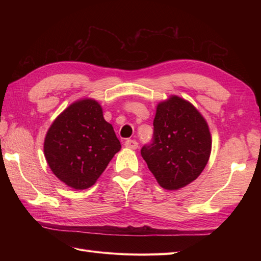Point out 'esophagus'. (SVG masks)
Masks as SVG:
<instances>
[{
    "label": "esophagus",
    "instance_id": "34e87169",
    "mask_svg": "<svg viewBox=\"0 0 261 261\" xmlns=\"http://www.w3.org/2000/svg\"><path fill=\"white\" fill-rule=\"evenodd\" d=\"M125 147L129 148V149H137L138 148V143L136 140L128 139V140L125 141Z\"/></svg>",
    "mask_w": 261,
    "mask_h": 261
}]
</instances>
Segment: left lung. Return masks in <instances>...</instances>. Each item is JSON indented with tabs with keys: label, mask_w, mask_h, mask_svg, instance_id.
<instances>
[{
	"label": "left lung",
	"mask_w": 261,
	"mask_h": 261,
	"mask_svg": "<svg viewBox=\"0 0 261 261\" xmlns=\"http://www.w3.org/2000/svg\"><path fill=\"white\" fill-rule=\"evenodd\" d=\"M211 144L208 124L198 110L191 102L171 96L156 106L152 143L140 152L159 185L176 191L200 175Z\"/></svg>",
	"instance_id": "obj_1"
}]
</instances>
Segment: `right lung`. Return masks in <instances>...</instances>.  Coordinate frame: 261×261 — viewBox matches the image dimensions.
Wrapping results in <instances>:
<instances>
[{
	"mask_svg": "<svg viewBox=\"0 0 261 261\" xmlns=\"http://www.w3.org/2000/svg\"><path fill=\"white\" fill-rule=\"evenodd\" d=\"M121 143L96 100L82 99L55 118L44 138V156L51 171L74 189L96 183Z\"/></svg>",
	"mask_w": 261,
	"mask_h": 261,
	"instance_id": "obj_1",
	"label": "right lung"
}]
</instances>
